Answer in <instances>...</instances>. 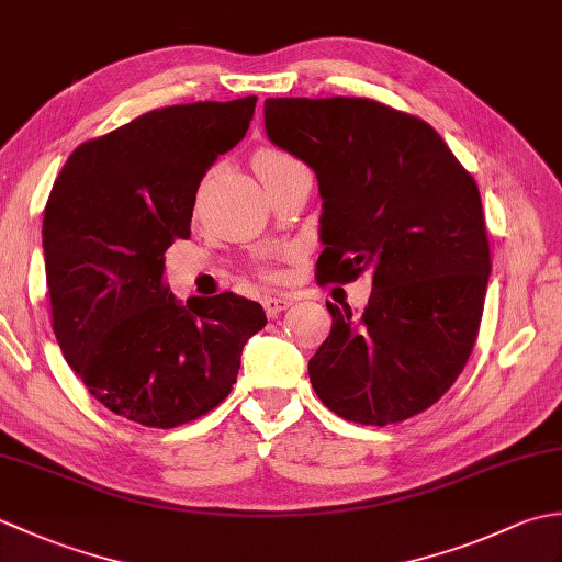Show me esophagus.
Returning a JSON list of instances; mask_svg holds the SVG:
<instances>
[{
  "instance_id": "esophagus-1",
  "label": "esophagus",
  "mask_w": 562,
  "mask_h": 562,
  "mask_svg": "<svg viewBox=\"0 0 562 562\" xmlns=\"http://www.w3.org/2000/svg\"><path fill=\"white\" fill-rule=\"evenodd\" d=\"M290 300H284V296H266V300H262V308H266V314H268V318H274V316H280L284 308H290Z\"/></svg>"
}]
</instances>
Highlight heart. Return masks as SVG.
<instances>
[{"label": "heart", "mask_w": 562, "mask_h": 562, "mask_svg": "<svg viewBox=\"0 0 562 562\" xmlns=\"http://www.w3.org/2000/svg\"><path fill=\"white\" fill-rule=\"evenodd\" d=\"M290 161H294V159L288 157V154H284V151L262 149V151L256 154L254 166H256V173H258V178H260V176H266V173H270V171H274V169H280V166L290 164Z\"/></svg>", "instance_id": "1"}]
</instances>
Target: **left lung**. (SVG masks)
Segmentation results:
<instances>
[{
  "instance_id": "obj_1",
  "label": "left lung",
  "mask_w": 562,
  "mask_h": 562,
  "mask_svg": "<svg viewBox=\"0 0 562 562\" xmlns=\"http://www.w3.org/2000/svg\"><path fill=\"white\" fill-rule=\"evenodd\" d=\"M266 133L316 173L318 282L372 272L357 316L326 304L308 360L326 408L360 425L408 420L469 362L491 278L473 176L420 117L369 99H266Z\"/></svg>"
}]
</instances>
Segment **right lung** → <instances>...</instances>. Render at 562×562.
I'll return each instance as SVG.
<instances>
[{
  "mask_svg": "<svg viewBox=\"0 0 562 562\" xmlns=\"http://www.w3.org/2000/svg\"><path fill=\"white\" fill-rule=\"evenodd\" d=\"M256 97L169 105L83 142L43 217L53 330L67 364L105 408L178 427L229 396L250 336L268 324L232 292L176 300L164 254L190 236L195 193L254 121Z\"/></svg>",
  "mask_w": 562,
  "mask_h": 562,
  "instance_id": "obj_1",
  "label": "right lung"
}]
</instances>
